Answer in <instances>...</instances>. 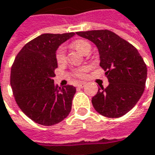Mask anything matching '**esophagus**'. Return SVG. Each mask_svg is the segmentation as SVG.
I'll return each instance as SVG.
<instances>
[{
    "instance_id": "esophagus-1",
    "label": "esophagus",
    "mask_w": 155,
    "mask_h": 155,
    "mask_svg": "<svg viewBox=\"0 0 155 155\" xmlns=\"http://www.w3.org/2000/svg\"><path fill=\"white\" fill-rule=\"evenodd\" d=\"M85 86H86L85 82H81V83H78L77 84V87H79V88H83Z\"/></svg>"
}]
</instances>
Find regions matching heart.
I'll return each instance as SVG.
<instances>
[{
  "label": "heart",
  "instance_id": "heart-1",
  "mask_svg": "<svg viewBox=\"0 0 155 155\" xmlns=\"http://www.w3.org/2000/svg\"><path fill=\"white\" fill-rule=\"evenodd\" d=\"M73 47L82 54H84L87 51L91 50L90 44L86 41H83V40H79V41L74 42ZM56 59L58 63H62L65 60V49H64V46H60L58 48V50L56 51ZM85 71H86L85 68H79V69L74 70V74L78 77H82L85 74Z\"/></svg>",
  "mask_w": 155,
  "mask_h": 155
}]
</instances>
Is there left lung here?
Instances as JSON below:
<instances>
[{"label": "left lung", "mask_w": 155, "mask_h": 155, "mask_svg": "<svg viewBox=\"0 0 155 155\" xmlns=\"http://www.w3.org/2000/svg\"><path fill=\"white\" fill-rule=\"evenodd\" d=\"M76 34L95 44L100 66L109 82L105 89L99 88L92 97L93 107L105 117H121L135 106L143 93L147 66L143 58L131 44L110 30Z\"/></svg>", "instance_id": "left-lung-1"}]
</instances>
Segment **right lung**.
Returning <instances> with one entry per match:
<instances>
[{"instance_id": "right-lung-1", "label": "right lung", "mask_w": 155, "mask_h": 155, "mask_svg": "<svg viewBox=\"0 0 155 155\" xmlns=\"http://www.w3.org/2000/svg\"><path fill=\"white\" fill-rule=\"evenodd\" d=\"M74 35H39L21 49L12 67L11 86L16 103L30 120L42 126L56 125L71 111L75 87H60L53 78L58 68L56 51Z\"/></svg>"}]
</instances>
